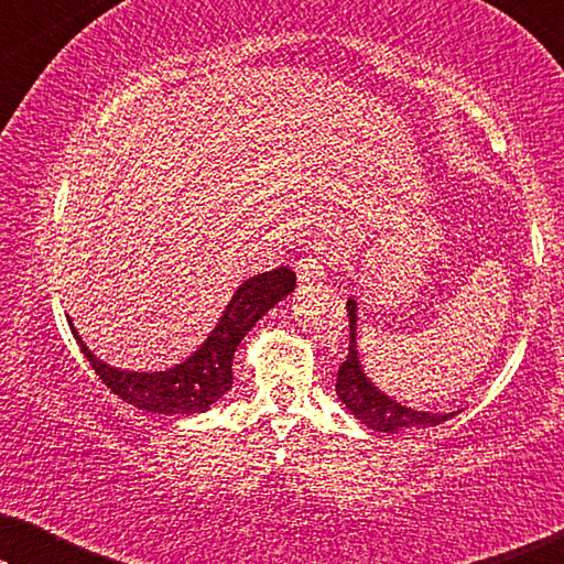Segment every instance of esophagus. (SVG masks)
I'll list each match as a JSON object with an SVG mask.
<instances>
[{
	"label": "esophagus",
	"mask_w": 564,
	"mask_h": 564,
	"mask_svg": "<svg viewBox=\"0 0 564 564\" xmlns=\"http://www.w3.org/2000/svg\"><path fill=\"white\" fill-rule=\"evenodd\" d=\"M295 272L300 282H321L326 276V261H323V257L311 253V257H303L297 261Z\"/></svg>",
	"instance_id": "34e87169"
}]
</instances>
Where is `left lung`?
I'll return each mask as SVG.
<instances>
[{
  "instance_id": "left-lung-1",
  "label": "left lung",
  "mask_w": 564,
  "mask_h": 564,
  "mask_svg": "<svg viewBox=\"0 0 564 564\" xmlns=\"http://www.w3.org/2000/svg\"><path fill=\"white\" fill-rule=\"evenodd\" d=\"M349 354L346 361L338 367L336 377V392L341 398V403L354 413V419H359L365 426L372 431H382V434H398L403 429H426L438 426V423L449 421L459 411L452 413H429V411H415V408L400 405L398 400L377 388L361 369L359 351H357V300L349 297Z\"/></svg>"
}]
</instances>
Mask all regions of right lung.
<instances>
[{
  "label": "right lung",
  "instance_id": "1",
  "mask_svg": "<svg viewBox=\"0 0 564 564\" xmlns=\"http://www.w3.org/2000/svg\"><path fill=\"white\" fill-rule=\"evenodd\" d=\"M292 290H295V272L288 267L246 280L234 292L203 346L182 365L169 367L164 372H128V369L110 367L87 349V344L76 334L72 318H68V326H72L76 344L82 346L91 369L115 395L145 413L195 415L210 411V405L218 403L230 390V384H234V354L241 338L257 326L261 315L272 311Z\"/></svg>",
  "mask_w": 564,
  "mask_h": 564
}]
</instances>
